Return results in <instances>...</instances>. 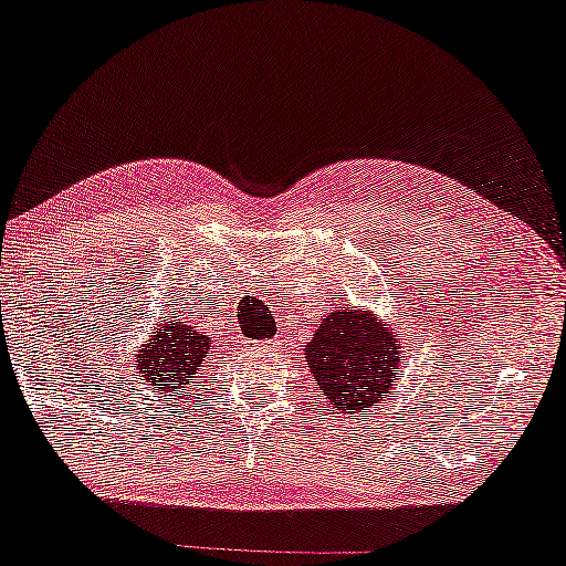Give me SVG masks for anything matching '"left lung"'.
I'll return each instance as SVG.
<instances>
[{"label":"left lung","instance_id":"obj_1","mask_svg":"<svg viewBox=\"0 0 566 566\" xmlns=\"http://www.w3.org/2000/svg\"><path fill=\"white\" fill-rule=\"evenodd\" d=\"M313 382L339 413L369 411L390 392L403 364L392 324L366 308H339L318 324L305 345Z\"/></svg>","mask_w":566,"mask_h":566}]
</instances>
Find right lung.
Wrapping results in <instances>:
<instances>
[{
  "label": "right lung",
  "instance_id": "obj_1",
  "mask_svg": "<svg viewBox=\"0 0 566 566\" xmlns=\"http://www.w3.org/2000/svg\"><path fill=\"white\" fill-rule=\"evenodd\" d=\"M213 348V339L200 335L187 322H163L149 332L147 343L134 353L136 377L153 382L158 392H179L189 385L192 374L200 371L202 360Z\"/></svg>",
  "mask_w": 566,
  "mask_h": 566
}]
</instances>
